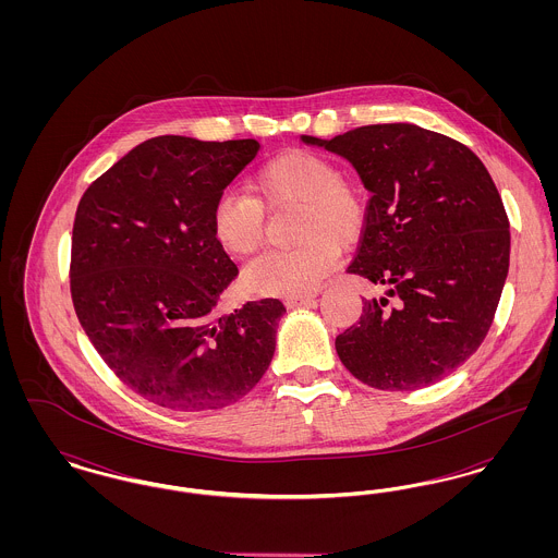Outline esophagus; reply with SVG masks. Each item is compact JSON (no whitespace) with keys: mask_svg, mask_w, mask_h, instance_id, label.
Instances as JSON below:
<instances>
[{"mask_svg":"<svg viewBox=\"0 0 558 558\" xmlns=\"http://www.w3.org/2000/svg\"><path fill=\"white\" fill-rule=\"evenodd\" d=\"M312 301H314V294H301V296H289L284 303H287V307H301Z\"/></svg>","mask_w":558,"mask_h":558,"instance_id":"esophagus-1","label":"esophagus"}]
</instances>
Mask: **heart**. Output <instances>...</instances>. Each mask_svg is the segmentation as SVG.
Masks as SVG:
<instances>
[{
    "instance_id": "1",
    "label": "heart",
    "mask_w": 558,
    "mask_h": 558,
    "mask_svg": "<svg viewBox=\"0 0 558 558\" xmlns=\"http://www.w3.org/2000/svg\"><path fill=\"white\" fill-rule=\"evenodd\" d=\"M248 192H223L213 207L215 239L240 257L266 244V211L296 207L294 240L301 244L267 253L244 271L246 287L267 296L316 291L337 264V248L357 246L371 223L368 186L316 153L289 150L267 160L253 173Z\"/></svg>"
}]
</instances>
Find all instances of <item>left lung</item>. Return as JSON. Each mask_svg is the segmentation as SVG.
<instances>
[{"mask_svg": "<svg viewBox=\"0 0 558 558\" xmlns=\"http://www.w3.org/2000/svg\"><path fill=\"white\" fill-rule=\"evenodd\" d=\"M372 192L347 274L383 284L335 341L347 371L380 391H416L462 366L496 316L510 257L508 215L477 155L412 123L366 125L328 142Z\"/></svg>", "mask_w": 558, "mask_h": 558, "instance_id": "obj_1", "label": "left lung"}]
</instances>
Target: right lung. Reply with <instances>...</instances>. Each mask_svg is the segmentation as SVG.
I'll return each instance as SVG.
<instances>
[{
    "label": "right lung",
    "instance_id": "right-lung-1",
    "mask_svg": "<svg viewBox=\"0 0 558 558\" xmlns=\"http://www.w3.org/2000/svg\"><path fill=\"white\" fill-rule=\"evenodd\" d=\"M257 150V140L159 135L81 196L69 266L75 314L114 376L162 408L234 403L274 357L282 301L217 314L239 267L215 239L213 207Z\"/></svg>",
    "mask_w": 558,
    "mask_h": 558
}]
</instances>
